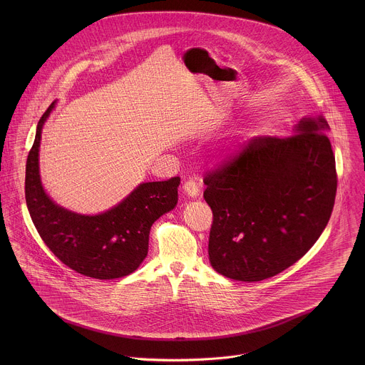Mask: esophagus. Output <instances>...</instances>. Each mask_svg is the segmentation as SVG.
Returning <instances> with one entry per match:
<instances>
[{"mask_svg": "<svg viewBox=\"0 0 365 365\" xmlns=\"http://www.w3.org/2000/svg\"><path fill=\"white\" fill-rule=\"evenodd\" d=\"M184 191H185V194L188 195V197H197L198 194H200V185H198V182L195 181V180H188V181H185L184 182Z\"/></svg>", "mask_w": 365, "mask_h": 365, "instance_id": "1", "label": "esophagus"}]
</instances>
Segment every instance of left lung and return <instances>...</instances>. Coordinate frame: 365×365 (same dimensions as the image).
<instances>
[{"mask_svg": "<svg viewBox=\"0 0 365 365\" xmlns=\"http://www.w3.org/2000/svg\"><path fill=\"white\" fill-rule=\"evenodd\" d=\"M324 118L288 138L256 136L204 177L213 215L209 260L222 275L262 281L304 257L324 230L337 191Z\"/></svg>", "mask_w": 365, "mask_h": 365, "instance_id": "1", "label": "left lung"}]
</instances>
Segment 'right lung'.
I'll use <instances>...</instances> for the list:
<instances>
[{"label": "right lung", "instance_id": "1", "mask_svg": "<svg viewBox=\"0 0 365 365\" xmlns=\"http://www.w3.org/2000/svg\"><path fill=\"white\" fill-rule=\"evenodd\" d=\"M53 106L38 123L26 160L25 198L32 222L53 255L76 272L97 279L125 277L146 259L152 225L177 205L180 177L143 182L115 208L96 216L56 205L43 191L38 163L42 126Z\"/></svg>", "mask_w": 365, "mask_h": 365}]
</instances>
